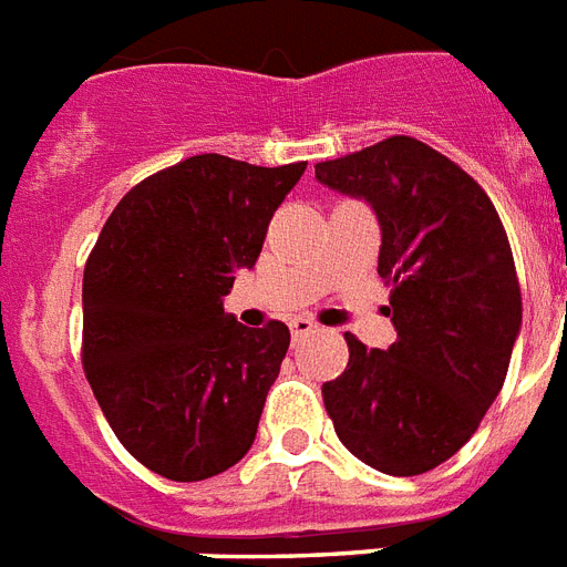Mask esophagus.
I'll list each match as a JSON object with an SVG mask.
<instances>
[{
  "label": "esophagus",
  "mask_w": 567,
  "mask_h": 567,
  "mask_svg": "<svg viewBox=\"0 0 567 567\" xmlns=\"http://www.w3.org/2000/svg\"><path fill=\"white\" fill-rule=\"evenodd\" d=\"M311 331H317V323L311 320V317H293V320H291L293 340L306 338V334H311Z\"/></svg>",
  "instance_id": "obj_1"
}]
</instances>
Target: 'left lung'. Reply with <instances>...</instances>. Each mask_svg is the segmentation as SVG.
Returning <instances> with one entry per match:
<instances>
[{"label": "left lung", "mask_w": 567, "mask_h": 567, "mask_svg": "<svg viewBox=\"0 0 567 567\" xmlns=\"http://www.w3.org/2000/svg\"><path fill=\"white\" fill-rule=\"evenodd\" d=\"M315 177L375 212L395 326L388 349L347 334L326 411L367 466L431 472L468 443L507 379L522 288L504 224L475 179L413 136L317 163Z\"/></svg>", "instance_id": "left-lung-1"}]
</instances>
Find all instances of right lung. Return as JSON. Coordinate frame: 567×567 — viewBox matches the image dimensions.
Here are the masks:
<instances>
[{
  "label": "right lung",
  "instance_id": "add662e5",
  "mask_svg": "<svg viewBox=\"0 0 567 567\" xmlns=\"http://www.w3.org/2000/svg\"><path fill=\"white\" fill-rule=\"evenodd\" d=\"M306 163L197 154L118 200L84 268V372L118 443L168 481L227 472L250 451L291 331L224 315Z\"/></svg>",
  "mask_w": 567,
  "mask_h": 567
}]
</instances>
